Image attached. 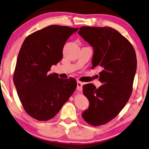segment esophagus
<instances>
[{
    "instance_id": "obj_1",
    "label": "esophagus",
    "mask_w": 149,
    "mask_h": 149,
    "mask_svg": "<svg viewBox=\"0 0 149 149\" xmlns=\"http://www.w3.org/2000/svg\"><path fill=\"white\" fill-rule=\"evenodd\" d=\"M83 85H84L83 82H81L80 81H77V89H78L79 91H81L82 89H83Z\"/></svg>"
}]
</instances>
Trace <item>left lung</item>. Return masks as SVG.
I'll list each match as a JSON object with an SVG mask.
<instances>
[{"instance_id":"obj_1","label":"left lung","mask_w":149,"mask_h":149,"mask_svg":"<svg viewBox=\"0 0 149 149\" xmlns=\"http://www.w3.org/2000/svg\"><path fill=\"white\" fill-rule=\"evenodd\" d=\"M78 34L93 48L92 68H103L99 78L102 86L96 88L87 84L83 89L89 107L82 117L91 125L100 126L116 117L131 97L136 70V53L131 42L111 27L82 26Z\"/></svg>"}]
</instances>
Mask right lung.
Wrapping results in <instances>:
<instances>
[{
  "mask_svg": "<svg viewBox=\"0 0 149 149\" xmlns=\"http://www.w3.org/2000/svg\"><path fill=\"white\" fill-rule=\"evenodd\" d=\"M77 30L48 26L28 36L21 46L14 84L24 109L38 121L52 119L76 89L74 78H59L48 72L62 60L66 41Z\"/></svg>",
  "mask_w": 149,
  "mask_h": 149,
  "instance_id": "right-lung-1",
  "label": "right lung"
}]
</instances>
